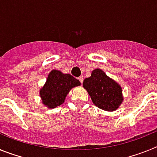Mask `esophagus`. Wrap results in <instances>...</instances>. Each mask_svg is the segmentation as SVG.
Wrapping results in <instances>:
<instances>
[{
	"label": "esophagus",
	"mask_w": 157,
	"mask_h": 157,
	"mask_svg": "<svg viewBox=\"0 0 157 157\" xmlns=\"http://www.w3.org/2000/svg\"><path fill=\"white\" fill-rule=\"evenodd\" d=\"M78 79L79 80L80 82L82 83V82H83V76H80V77H78Z\"/></svg>",
	"instance_id": "34e87169"
}]
</instances>
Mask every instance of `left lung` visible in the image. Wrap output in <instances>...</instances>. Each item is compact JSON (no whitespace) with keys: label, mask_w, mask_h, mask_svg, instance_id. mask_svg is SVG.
<instances>
[{"label":"left lung","mask_w":157,"mask_h":157,"mask_svg":"<svg viewBox=\"0 0 157 157\" xmlns=\"http://www.w3.org/2000/svg\"><path fill=\"white\" fill-rule=\"evenodd\" d=\"M83 87L90 96L93 103L105 111H114L123 101L122 89L103 71L95 69L90 78L83 81Z\"/></svg>","instance_id":"obj_1"}]
</instances>
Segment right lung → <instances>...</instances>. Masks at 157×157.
Returning a JSON list of instances; mask_svg holds the SVG:
<instances>
[{"label":"right lung","mask_w":157,"mask_h":157,"mask_svg":"<svg viewBox=\"0 0 157 157\" xmlns=\"http://www.w3.org/2000/svg\"><path fill=\"white\" fill-rule=\"evenodd\" d=\"M79 85L80 82L71 75L52 70L47 78L45 86L40 90L42 103L50 109H54L64 102L71 89Z\"/></svg>","instance_id":"add662e5"}]
</instances>
